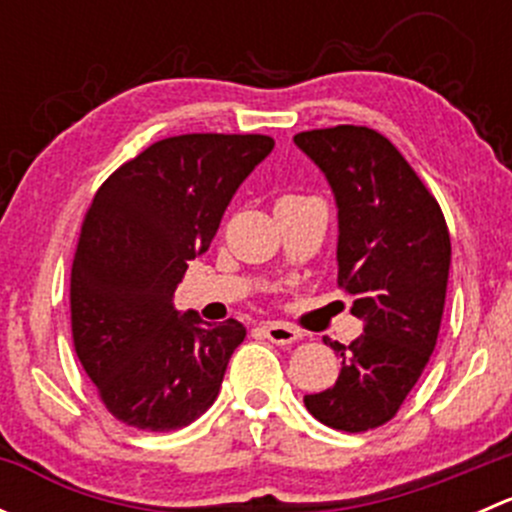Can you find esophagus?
<instances>
[{
    "mask_svg": "<svg viewBox=\"0 0 512 512\" xmlns=\"http://www.w3.org/2000/svg\"><path fill=\"white\" fill-rule=\"evenodd\" d=\"M262 332L270 339L272 344H292L299 339V332L294 327H289L285 322H265L262 324Z\"/></svg>",
    "mask_w": 512,
    "mask_h": 512,
    "instance_id": "1",
    "label": "esophagus"
}]
</instances>
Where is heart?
Returning a JSON list of instances; mask_svg holds the SVG:
<instances>
[{
	"mask_svg": "<svg viewBox=\"0 0 512 512\" xmlns=\"http://www.w3.org/2000/svg\"><path fill=\"white\" fill-rule=\"evenodd\" d=\"M289 198H294V195H287V198H282V200H289Z\"/></svg>",
	"mask_w": 512,
	"mask_h": 512,
	"instance_id": "heart-1",
	"label": "heart"
}]
</instances>
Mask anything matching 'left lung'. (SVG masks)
Here are the masks:
<instances>
[{"instance_id":"8db88e82","label":"left lung","mask_w":512,"mask_h":512,"mask_svg":"<svg viewBox=\"0 0 512 512\" xmlns=\"http://www.w3.org/2000/svg\"><path fill=\"white\" fill-rule=\"evenodd\" d=\"M319 165L339 208L337 282L364 334L342 356L337 384L304 396L317 421L361 433L396 416L436 349L446 304L451 237L446 218L394 143L366 126L294 136Z\"/></svg>"}]
</instances>
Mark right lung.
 <instances>
[{
    "label": "right lung",
    "mask_w": 512,
    "mask_h": 512,
    "mask_svg": "<svg viewBox=\"0 0 512 512\" xmlns=\"http://www.w3.org/2000/svg\"><path fill=\"white\" fill-rule=\"evenodd\" d=\"M272 148L260 133L163 138L94 195L71 267V332L103 406L126 426L175 431L218 399L245 327L180 314L173 294Z\"/></svg>",
    "instance_id": "add662e5"
}]
</instances>
